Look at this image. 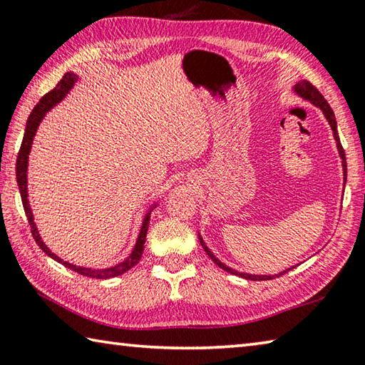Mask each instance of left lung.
Wrapping results in <instances>:
<instances>
[{
    "instance_id": "obj_1",
    "label": "left lung",
    "mask_w": 365,
    "mask_h": 365,
    "mask_svg": "<svg viewBox=\"0 0 365 365\" xmlns=\"http://www.w3.org/2000/svg\"><path fill=\"white\" fill-rule=\"evenodd\" d=\"M293 91H294V93L298 95V96H301L302 100H306V101H309V103H312L314 106L320 108V110H322L324 115H325V119L329 120L330 127H331V132H333V137H335V141H336L338 154H339V158H341L343 175H344V182H346V158H344V150H343L341 143H339V137H338V130H336V119H335V114H333V110H331V108H330V104L325 101V98H324L322 95H320V91L316 88V86H314L311 82H307V80H299V82L293 86ZM197 237H200V243H201V246H202V250L206 251V255L212 259L215 265H219L220 269H224L225 272H228V274H233V275L242 277V279L255 280V282H259V280H272V279H275V277H280V275H283V274H287L288 270L293 269V267H292V269H287V270H283V272H280V274H275V275H252V274H245V272L233 270V269L228 267V265H225L224 262H220L219 259L212 255V251L207 248L206 243H205V240H202V237H201L200 233H197Z\"/></svg>"
}]
</instances>
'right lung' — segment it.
<instances>
[{
    "mask_svg": "<svg viewBox=\"0 0 365 365\" xmlns=\"http://www.w3.org/2000/svg\"><path fill=\"white\" fill-rule=\"evenodd\" d=\"M78 80V76L73 72H67L64 73V77L61 78V82H58V85L54 86L51 91H48V93L41 98L40 103L36 104L34 108L32 113H30L29 119H27V125H26V133H24V138H22V145H21V150L19 154H17V163H16V178H17V185H19V191H21V197H22V205H24V211H26L27 215V220L30 224V228H32V235H34V240L36 242V245L40 246L41 251L48 255L54 261H58L59 264H63L64 267L71 269L73 272H77V274L83 275V277H90V279H113V277H119L122 274H125L127 270H130L132 267H135L140 262L141 255H143V248H145V242H146V232H148V225H150V215L151 211L154 207H156V202L148 209V212L145 214V219H143V224H141L140 228V233H138V238H137V243H135L133 250L130 255H128L127 259H123L122 262L113 265V267H108V269H88V267H80V265H73L67 261H63L59 256L54 255V252L48 248V246L43 243V240L38 233V228H36L35 222H34V214H32V207L29 205V188H27V169H29V154L30 150H32V143H34V138H35V133L38 130V125L43 120V117L46 115V113L51 108L56 106L59 101H63L66 95L69 93L71 88L73 86Z\"/></svg>",
    "mask_w": 365,
    "mask_h": 365,
    "instance_id": "obj_1",
    "label": "right lung"
}]
</instances>
